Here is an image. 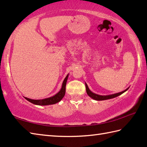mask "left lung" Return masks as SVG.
I'll list each match as a JSON object with an SVG mask.
<instances>
[{
	"label": "left lung",
	"instance_id": "obj_1",
	"mask_svg": "<svg viewBox=\"0 0 147 147\" xmlns=\"http://www.w3.org/2000/svg\"><path fill=\"white\" fill-rule=\"evenodd\" d=\"M85 86H86V93L88 94V96H89L90 98H93V100H96V101H102V100H109V99H111V98H114L115 97H117L118 96H120L121 94L125 93V91H127L128 88H127L125 90L121 92H120V93H115V94H109V95H100V94H97L94 93H93L88 88L87 84L85 83Z\"/></svg>",
	"mask_w": 147,
	"mask_h": 147
}]
</instances>
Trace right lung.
Wrapping results in <instances>:
<instances>
[{
  "mask_svg": "<svg viewBox=\"0 0 147 147\" xmlns=\"http://www.w3.org/2000/svg\"><path fill=\"white\" fill-rule=\"evenodd\" d=\"M68 76H69V74H67L66 78H64V81L63 82V84H62V86H61V88L59 90V91L57 93H56V94H54V96H51L49 98L42 99V100H32V99H30V98H26V97H24V98L27 101L30 102V103H32L36 105L46 106V105L56 104L62 100L64 96V95H65L66 85V82L67 80Z\"/></svg>",
  "mask_w": 147,
  "mask_h": 147,
  "instance_id": "obj_1",
  "label": "right lung"
}]
</instances>
